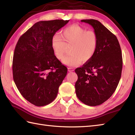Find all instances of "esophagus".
<instances>
[{
  "instance_id": "esophagus-1",
  "label": "esophagus",
  "mask_w": 135,
  "mask_h": 135,
  "mask_svg": "<svg viewBox=\"0 0 135 135\" xmlns=\"http://www.w3.org/2000/svg\"><path fill=\"white\" fill-rule=\"evenodd\" d=\"M74 71V70H73V68H68V72H73V71Z\"/></svg>"
}]
</instances>
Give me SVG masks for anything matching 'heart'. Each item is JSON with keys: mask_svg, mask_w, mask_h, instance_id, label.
<instances>
[{"mask_svg": "<svg viewBox=\"0 0 135 135\" xmlns=\"http://www.w3.org/2000/svg\"><path fill=\"white\" fill-rule=\"evenodd\" d=\"M98 38L93 30H86L78 25L74 24L66 27L61 31V35L55 34L51 41V47L54 56L61 60L66 47L71 46L69 55L62 60L64 64L76 67L82 61L88 62L96 53Z\"/></svg>", "mask_w": 135, "mask_h": 135, "instance_id": "b5f03b06", "label": "heart"}]
</instances>
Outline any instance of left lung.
Here are the masks:
<instances>
[{
    "label": "left lung",
    "mask_w": 135,
    "mask_h": 135,
    "mask_svg": "<svg viewBox=\"0 0 135 135\" xmlns=\"http://www.w3.org/2000/svg\"><path fill=\"white\" fill-rule=\"evenodd\" d=\"M81 22L93 28L98 45L93 58L75 70L78 75L75 92L84 104L96 106L110 98L119 84L122 69V51L115 35L101 22L93 19Z\"/></svg>",
    "instance_id": "left-lung-1"
}]
</instances>
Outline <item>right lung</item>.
<instances>
[{
  "label": "right lung",
  "instance_id": "1",
  "mask_svg": "<svg viewBox=\"0 0 135 135\" xmlns=\"http://www.w3.org/2000/svg\"><path fill=\"white\" fill-rule=\"evenodd\" d=\"M69 20L36 22L19 38L13 60V79L20 93L36 106L55 99L67 68L54 56L51 41Z\"/></svg>",
  "mask_w": 135,
  "mask_h": 135
}]
</instances>
